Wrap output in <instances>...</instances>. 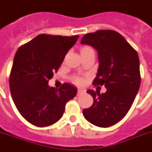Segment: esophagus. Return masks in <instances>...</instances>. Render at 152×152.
Wrapping results in <instances>:
<instances>
[{"instance_id": "1", "label": "esophagus", "mask_w": 152, "mask_h": 152, "mask_svg": "<svg viewBox=\"0 0 152 152\" xmlns=\"http://www.w3.org/2000/svg\"><path fill=\"white\" fill-rule=\"evenodd\" d=\"M83 93H84V91L82 90V89H78V91H77V95H82Z\"/></svg>"}]
</instances>
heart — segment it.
I'll use <instances>...</instances> for the list:
<instances>
[{"instance_id": "1", "label": "heart", "mask_w": 152, "mask_h": 152, "mask_svg": "<svg viewBox=\"0 0 152 152\" xmlns=\"http://www.w3.org/2000/svg\"><path fill=\"white\" fill-rule=\"evenodd\" d=\"M93 49L91 47L88 46H83L80 50V53H85V52H88L89 50H92ZM73 82L76 84L77 85H82L84 83V79L83 77H81V76H75L73 78Z\"/></svg>"}]
</instances>
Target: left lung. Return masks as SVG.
<instances>
[{
	"label": "left lung",
	"instance_id": "left-lung-1",
	"mask_svg": "<svg viewBox=\"0 0 152 152\" xmlns=\"http://www.w3.org/2000/svg\"><path fill=\"white\" fill-rule=\"evenodd\" d=\"M81 43L97 50L99 66L92 84L106 88L102 94L98 91H87L94 102L91 107L83 109V114L94 125L110 127L127 114L139 91V57L125 38L112 30L85 34Z\"/></svg>",
	"mask_w": 152,
	"mask_h": 152
}]
</instances>
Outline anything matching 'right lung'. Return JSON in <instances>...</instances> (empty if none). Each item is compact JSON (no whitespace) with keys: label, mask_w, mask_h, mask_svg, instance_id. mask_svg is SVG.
<instances>
[{"label":"right lung","mask_w":152,"mask_h":152,"mask_svg":"<svg viewBox=\"0 0 152 152\" xmlns=\"http://www.w3.org/2000/svg\"><path fill=\"white\" fill-rule=\"evenodd\" d=\"M78 38L41 34L15 53L9 76L11 95L18 111L32 125L46 127L56 123L65 104L76 95V88L69 83L57 90L48 83Z\"/></svg>","instance_id":"obj_1"}]
</instances>
